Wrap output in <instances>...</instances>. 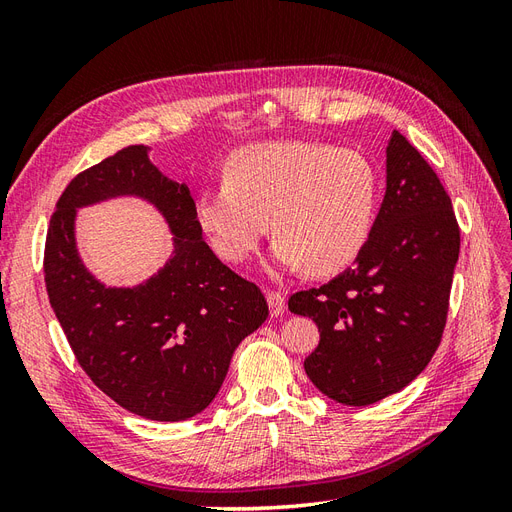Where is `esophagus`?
<instances>
[{"mask_svg":"<svg viewBox=\"0 0 512 512\" xmlns=\"http://www.w3.org/2000/svg\"><path fill=\"white\" fill-rule=\"evenodd\" d=\"M267 303H269V309H271V316H280L284 314V307H286V299L282 292H269L267 294Z\"/></svg>","mask_w":512,"mask_h":512,"instance_id":"esophagus-1","label":"esophagus"}]
</instances>
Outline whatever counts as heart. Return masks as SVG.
<instances>
[{
    "mask_svg": "<svg viewBox=\"0 0 512 512\" xmlns=\"http://www.w3.org/2000/svg\"><path fill=\"white\" fill-rule=\"evenodd\" d=\"M226 181L200 190L196 220L220 258L239 265L275 232L273 262L333 275L374 230L380 177L361 151L314 141H262L230 156Z\"/></svg>",
    "mask_w": 512,
    "mask_h": 512,
    "instance_id": "heart-1",
    "label": "heart"
}]
</instances>
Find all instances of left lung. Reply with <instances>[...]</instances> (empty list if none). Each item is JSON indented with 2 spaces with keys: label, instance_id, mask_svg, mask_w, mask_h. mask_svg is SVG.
Returning a JSON list of instances; mask_svg holds the SVG:
<instances>
[{
  "label": "left lung",
  "instance_id": "1",
  "mask_svg": "<svg viewBox=\"0 0 512 512\" xmlns=\"http://www.w3.org/2000/svg\"><path fill=\"white\" fill-rule=\"evenodd\" d=\"M459 258V226L444 185L404 134L386 147V192L356 265L288 309L320 331L305 359L316 389L369 406L408 386L438 350Z\"/></svg>",
  "mask_w": 512,
  "mask_h": 512
}]
</instances>
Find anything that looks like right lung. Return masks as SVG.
I'll list each match as a JSON object with an SVG mask.
<instances>
[{
    "mask_svg": "<svg viewBox=\"0 0 512 512\" xmlns=\"http://www.w3.org/2000/svg\"><path fill=\"white\" fill-rule=\"evenodd\" d=\"M119 195L156 206L174 232V254L143 285H102L75 247V209ZM185 183L132 145L76 175L59 196L44 247L53 312L85 374L121 408L175 423L218 395L232 352L269 316L267 299L211 252Z\"/></svg>",
    "mask_w": 512,
    "mask_h": 512,
    "instance_id": "obj_1",
    "label": "right lung"
}]
</instances>
